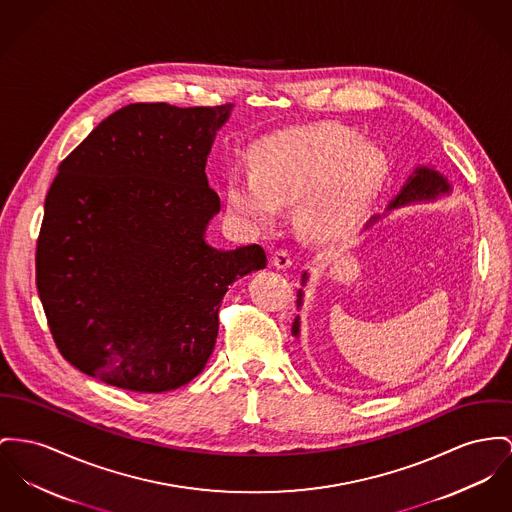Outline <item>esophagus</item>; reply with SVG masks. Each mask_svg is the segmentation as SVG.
<instances>
[{
  "label": "esophagus",
  "mask_w": 512,
  "mask_h": 512,
  "mask_svg": "<svg viewBox=\"0 0 512 512\" xmlns=\"http://www.w3.org/2000/svg\"><path fill=\"white\" fill-rule=\"evenodd\" d=\"M273 266L275 268H279V270H285V268H289L291 266V252L287 250V248H279V250H275L272 256Z\"/></svg>",
  "instance_id": "obj_1"
}]
</instances>
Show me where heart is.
Segmentation results:
<instances>
[{"label": "heart", "mask_w": 512, "mask_h": 512, "mask_svg": "<svg viewBox=\"0 0 512 512\" xmlns=\"http://www.w3.org/2000/svg\"><path fill=\"white\" fill-rule=\"evenodd\" d=\"M250 169H233L225 184L229 213L242 225L270 229L283 205L301 202L308 229L336 237L363 215L384 155L347 126L324 122L262 139L250 151Z\"/></svg>", "instance_id": "heart-1"}]
</instances>
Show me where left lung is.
<instances>
[{
	"mask_svg": "<svg viewBox=\"0 0 512 512\" xmlns=\"http://www.w3.org/2000/svg\"><path fill=\"white\" fill-rule=\"evenodd\" d=\"M448 190H450V186L439 172L431 171V169H417L415 174L409 178L408 184L404 186V190L400 192V196L390 204L388 209L400 207V205H406L409 202L433 200V198H437L439 194H444ZM373 221H376V217L371 219V223ZM299 303H301V293H299L297 305ZM293 334L295 336L299 334V318H295V322H293Z\"/></svg>",
	"mask_w": 512,
	"mask_h": 512,
	"instance_id": "obj_1",
	"label": "left lung"
}]
</instances>
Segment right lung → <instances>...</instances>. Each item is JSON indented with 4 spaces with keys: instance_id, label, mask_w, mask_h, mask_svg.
Masks as SVG:
<instances>
[{
    "instance_id": "obj_1",
    "label": "right lung",
    "mask_w": 512,
    "mask_h": 512,
    "mask_svg": "<svg viewBox=\"0 0 512 512\" xmlns=\"http://www.w3.org/2000/svg\"><path fill=\"white\" fill-rule=\"evenodd\" d=\"M231 106H122L60 163L36 289L56 347L81 373L141 394L188 384L215 347L229 285L268 266L260 244L217 250L204 239L221 209L205 163Z\"/></svg>"
}]
</instances>
